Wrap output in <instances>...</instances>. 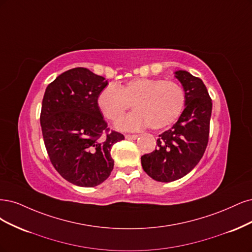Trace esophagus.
Here are the masks:
<instances>
[{
	"mask_svg": "<svg viewBox=\"0 0 252 252\" xmlns=\"http://www.w3.org/2000/svg\"><path fill=\"white\" fill-rule=\"evenodd\" d=\"M138 137V135H126V139H136V138Z\"/></svg>",
	"mask_w": 252,
	"mask_h": 252,
	"instance_id": "1",
	"label": "esophagus"
}]
</instances>
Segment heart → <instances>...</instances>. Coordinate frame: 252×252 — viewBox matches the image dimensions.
Here are the masks:
<instances>
[{
    "label": "heart",
    "instance_id": "1",
    "mask_svg": "<svg viewBox=\"0 0 252 252\" xmlns=\"http://www.w3.org/2000/svg\"><path fill=\"white\" fill-rule=\"evenodd\" d=\"M183 88L172 80L134 78L118 87L110 85L99 92L97 105L103 116L116 123L133 105L135 111L118 125L120 129L137 131L145 126L163 128L179 117L184 108Z\"/></svg>",
    "mask_w": 252,
    "mask_h": 252
}]
</instances>
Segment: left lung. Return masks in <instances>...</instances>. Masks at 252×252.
I'll return each instance as SVG.
<instances>
[{
  "label": "left lung",
  "instance_id": "left-lung-1",
  "mask_svg": "<svg viewBox=\"0 0 252 252\" xmlns=\"http://www.w3.org/2000/svg\"><path fill=\"white\" fill-rule=\"evenodd\" d=\"M185 93V108L172 128L157 139V149L141 157L142 168L154 180L172 182L188 175L204 154L213 102L202 80L184 70L175 71Z\"/></svg>",
  "mask_w": 252,
  "mask_h": 252
}]
</instances>
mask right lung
I'll list each match as a JSON object with an SVG mask.
<instances>
[{
    "mask_svg": "<svg viewBox=\"0 0 252 252\" xmlns=\"http://www.w3.org/2000/svg\"><path fill=\"white\" fill-rule=\"evenodd\" d=\"M108 80L86 68L62 73L47 87L40 112L45 147L54 168L70 183L94 188L108 179L114 166L113 144L125 139L108 132L97 105Z\"/></svg>",
    "mask_w": 252,
    "mask_h": 252,
    "instance_id": "1",
    "label": "right lung"
}]
</instances>
